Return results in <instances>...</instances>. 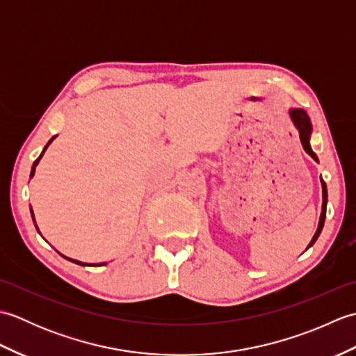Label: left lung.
<instances>
[{
	"label": "left lung",
	"instance_id": "obj_1",
	"mask_svg": "<svg viewBox=\"0 0 356 356\" xmlns=\"http://www.w3.org/2000/svg\"><path fill=\"white\" fill-rule=\"evenodd\" d=\"M289 118L292 120L293 127L297 128V131L300 134V140L301 143H303V148L306 153L311 156L314 161L318 162V157H316V154L312 151V147H311V136H312V124H311V119H309V115L303 110V108H289ZM321 180V188H323V205H321V216H320V222H318V228H316L314 237L311 240V243H309V246L306 249L311 248L316 238L320 237V234L323 231V226H324V220H326V208H327V186L326 184H324V180Z\"/></svg>",
	"mask_w": 356,
	"mask_h": 356
}]
</instances>
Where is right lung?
<instances>
[{"label":"right lung","instance_id":"1","mask_svg":"<svg viewBox=\"0 0 356 356\" xmlns=\"http://www.w3.org/2000/svg\"><path fill=\"white\" fill-rule=\"evenodd\" d=\"M55 138H56V136H55ZM55 138H51L50 140H49V143H47V145H45L44 147V149H42V153L40 154V157H38L36 159V161L33 162V165H32V171H30V179H32L33 176H35V170H36V166H38V163H40V161H41V157L44 156V153H45V149H47L49 148V145H50V143L53 142V139H55ZM30 213H32V218H33V223H35V226H36V222H35V216H33V209L32 208H30ZM36 229H38V226H36ZM38 232H40V229H38ZM41 234V232H40ZM59 254H61V252H59ZM63 255V254H61ZM64 257V259H67V260H70V261H73V263H76V264H79V266H104V264H107V263H84V261H79V260H73V259H70V257H65V255H63Z\"/></svg>","mask_w":356,"mask_h":356}]
</instances>
